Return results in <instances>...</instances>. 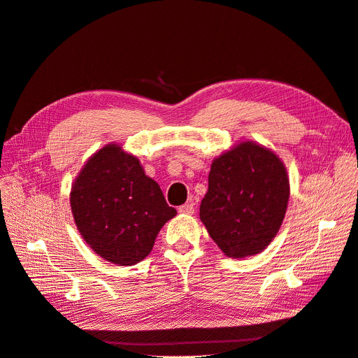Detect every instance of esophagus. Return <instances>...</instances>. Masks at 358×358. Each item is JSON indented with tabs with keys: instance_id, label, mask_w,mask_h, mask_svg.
Instances as JSON below:
<instances>
[{
	"instance_id": "1",
	"label": "esophagus",
	"mask_w": 358,
	"mask_h": 358,
	"mask_svg": "<svg viewBox=\"0 0 358 358\" xmlns=\"http://www.w3.org/2000/svg\"><path fill=\"white\" fill-rule=\"evenodd\" d=\"M178 213L184 215H193L194 214V205L193 203H184L178 208Z\"/></svg>"
}]
</instances>
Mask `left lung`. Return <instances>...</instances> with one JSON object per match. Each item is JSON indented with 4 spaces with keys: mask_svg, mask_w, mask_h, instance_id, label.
Listing matches in <instances>:
<instances>
[{
    "mask_svg": "<svg viewBox=\"0 0 358 358\" xmlns=\"http://www.w3.org/2000/svg\"><path fill=\"white\" fill-rule=\"evenodd\" d=\"M289 194L282 159L266 145L241 141L213 161L201 221L224 255L252 257L279 233Z\"/></svg>",
    "mask_w": 358,
    "mask_h": 358,
    "instance_id": "left-lung-1",
    "label": "left lung"
}]
</instances>
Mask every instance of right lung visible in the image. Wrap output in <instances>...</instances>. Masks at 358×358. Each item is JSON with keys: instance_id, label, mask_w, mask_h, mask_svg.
Wrapping results in <instances>:
<instances>
[{"instance_id": "right-lung-1", "label": "right lung", "mask_w": 358, "mask_h": 358, "mask_svg": "<svg viewBox=\"0 0 358 358\" xmlns=\"http://www.w3.org/2000/svg\"><path fill=\"white\" fill-rule=\"evenodd\" d=\"M69 201L83 239L116 266L143 261L164 224L177 215L138 157L116 143L91 155L72 184Z\"/></svg>"}]
</instances>
